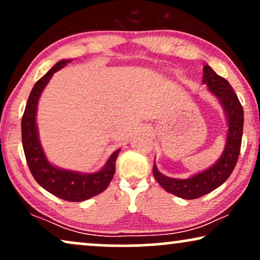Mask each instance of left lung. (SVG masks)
I'll return each instance as SVG.
<instances>
[{
    "mask_svg": "<svg viewBox=\"0 0 260 260\" xmlns=\"http://www.w3.org/2000/svg\"><path fill=\"white\" fill-rule=\"evenodd\" d=\"M203 83L217 98L226 121V140L221 157L210 168L188 179H175L163 175L153 164V176L167 192L182 199H197L212 192L226 181L238 162L244 129V109L231 84L219 77L208 64L203 67Z\"/></svg>",
    "mask_w": 260,
    "mask_h": 260,
    "instance_id": "8db88e82",
    "label": "left lung"
}]
</instances>
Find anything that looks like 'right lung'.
<instances>
[{
  "instance_id": "1",
  "label": "right lung",
  "mask_w": 260,
  "mask_h": 260,
  "mask_svg": "<svg viewBox=\"0 0 260 260\" xmlns=\"http://www.w3.org/2000/svg\"><path fill=\"white\" fill-rule=\"evenodd\" d=\"M71 61V58L58 61L35 84L21 120V137L26 160L36 181L45 190L58 198L67 202H84L100 194L109 186L115 174V163L120 153V149L111 153L107 163L94 173H80L58 168L48 160L39 140L38 126L36 121L38 101L54 73L67 66Z\"/></svg>"
}]
</instances>
